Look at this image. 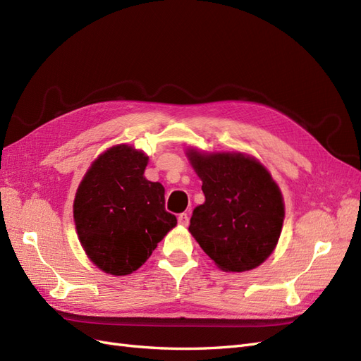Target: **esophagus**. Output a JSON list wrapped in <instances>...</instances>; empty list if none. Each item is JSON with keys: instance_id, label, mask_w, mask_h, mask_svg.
Returning a JSON list of instances; mask_svg holds the SVG:
<instances>
[{"instance_id": "esophagus-1", "label": "esophagus", "mask_w": 361, "mask_h": 361, "mask_svg": "<svg viewBox=\"0 0 361 361\" xmlns=\"http://www.w3.org/2000/svg\"><path fill=\"white\" fill-rule=\"evenodd\" d=\"M178 221H179V224L180 226H183V227H187L188 224H190V216H188V214H180L179 215V218H178Z\"/></svg>"}]
</instances>
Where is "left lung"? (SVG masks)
<instances>
[{
  "label": "left lung",
  "mask_w": 361,
  "mask_h": 361,
  "mask_svg": "<svg viewBox=\"0 0 361 361\" xmlns=\"http://www.w3.org/2000/svg\"><path fill=\"white\" fill-rule=\"evenodd\" d=\"M187 155L204 194L188 231L223 271L259 267L274 251L285 218L277 183L259 161L244 154L204 155L190 149Z\"/></svg>",
  "instance_id": "1"
}]
</instances>
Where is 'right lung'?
<instances>
[{
    "label": "right lung",
    "mask_w": 361,
    "mask_h": 361,
    "mask_svg": "<svg viewBox=\"0 0 361 361\" xmlns=\"http://www.w3.org/2000/svg\"><path fill=\"white\" fill-rule=\"evenodd\" d=\"M147 159L128 145L108 149L76 191L73 220L80 243L106 274L137 271L178 223L166 211L162 185L145 178Z\"/></svg>",
    "instance_id": "add662e5"
}]
</instances>
